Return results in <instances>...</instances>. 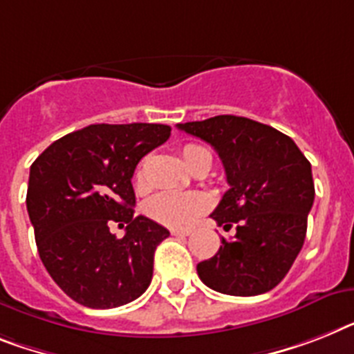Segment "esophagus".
<instances>
[{
	"mask_svg": "<svg viewBox=\"0 0 354 354\" xmlns=\"http://www.w3.org/2000/svg\"><path fill=\"white\" fill-rule=\"evenodd\" d=\"M192 233L189 227H171V235H177V236H188Z\"/></svg>",
	"mask_w": 354,
	"mask_h": 354,
	"instance_id": "34e87169",
	"label": "esophagus"
}]
</instances>
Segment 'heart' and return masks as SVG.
<instances>
[{
  "label": "heart",
  "mask_w": 354,
  "mask_h": 354,
  "mask_svg": "<svg viewBox=\"0 0 354 354\" xmlns=\"http://www.w3.org/2000/svg\"><path fill=\"white\" fill-rule=\"evenodd\" d=\"M184 162L192 170L206 168L213 165V156L208 148L201 145H186L183 148ZM137 180H142V170L137 174ZM209 197L203 192H160L146 203V213L153 221L171 227H184L195 223L209 208Z\"/></svg>",
  "instance_id": "b5f03b06"
}]
</instances>
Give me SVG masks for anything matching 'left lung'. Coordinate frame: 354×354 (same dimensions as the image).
I'll list each match as a JSON object with an SVG mask.
<instances>
[{
    "instance_id": "8db88e82",
    "label": "left lung",
    "mask_w": 354,
    "mask_h": 354,
    "mask_svg": "<svg viewBox=\"0 0 354 354\" xmlns=\"http://www.w3.org/2000/svg\"><path fill=\"white\" fill-rule=\"evenodd\" d=\"M177 128L203 139L223 160L230 189L213 221L230 230L212 259L197 264L218 293L255 297L275 288L300 253L315 201L311 165L293 139L273 127L236 115H215Z\"/></svg>"
}]
</instances>
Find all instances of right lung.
<instances>
[{
    "mask_svg": "<svg viewBox=\"0 0 354 354\" xmlns=\"http://www.w3.org/2000/svg\"><path fill=\"white\" fill-rule=\"evenodd\" d=\"M166 124H90L52 142L30 166L26 209L48 275L70 299L110 309L139 299L170 232L133 217L137 162L168 141ZM113 222L127 224L118 239Z\"/></svg>",
    "mask_w": 354,
    "mask_h": 354,
    "instance_id": "right-lung-1",
    "label": "right lung"
}]
</instances>
